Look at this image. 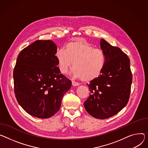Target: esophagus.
Returning <instances> with one entry per match:
<instances>
[{"label": "esophagus", "mask_w": 148, "mask_h": 148, "mask_svg": "<svg viewBox=\"0 0 148 148\" xmlns=\"http://www.w3.org/2000/svg\"><path fill=\"white\" fill-rule=\"evenodd\" d=\"M72 85L73 86H78L79 85V84L77 83V82H74V81H72Z\"/></svg>", "instance_id": "34e87169"}]
</instances>
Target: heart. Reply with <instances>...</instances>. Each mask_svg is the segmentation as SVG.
<instances>
[{"instance_id": "heart-1", "label": "heart", "mask_w": 148, "mask_h": 148, "mask_svg": "<svg viewBox=\"0 0 148 148\" xmlns=\"http://www.w3.org/2000/svg\"><path fill=\"white\" fill-rule=\"evenodd\" d=\"M56 57L61 73L66 74L73 64V75L85 82L91 81L101 74L106 61L101 50L79 39L67 44L64 50L58 49Z\"/></svg>"}]
</instances>
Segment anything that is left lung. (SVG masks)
I'll return each mask as SVG.
<instances>
[{
  "label": "left lung",
  "mask_w": 148,
  "mask_h": 148,
  "mask_svg": "<svg viewBox=\"0 0 148 148\" xmlns=\"http://www.w3.org/2000/svg\"><path fill=\"white\" fill-rule=\"evenodd\" d=\"M100 44L105 56L104 66L99 77L87 84L90 92L84 105L91 116L104 119L116 114L127 104L132 74L126 53L103 39Z\"/></svg>",
  "instance_id": "1"
}]
</instances>
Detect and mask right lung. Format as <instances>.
<instances>
[{"label": "right lung", "mask_w": 148, "mask_h": 148, "mask_svg": "<svg viewBox=\"0 0 148 148\" xmlns=\"http://www.w3.org/2000/svg\"><path fill=\"white\" fill-rule=\"evenodd\" d=\"M51 40H38L24 48L13 70L14 90L19 105L30 115L47 119L60 109L71 82L61 74Z\"/></svg>", "instance_id": "obj_1"}]
</instances>
